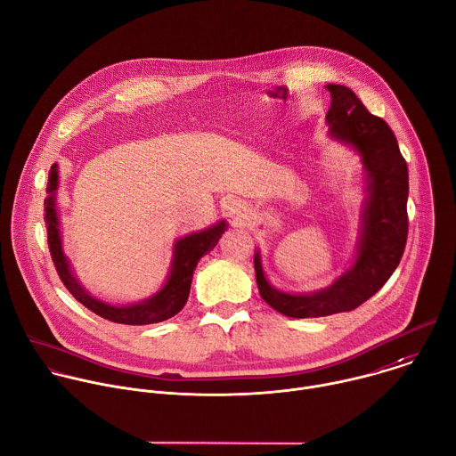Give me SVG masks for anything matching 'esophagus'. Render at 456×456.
<instances>
[{
	"instance_id": "34e87169",
	"label": "esophagus",
	"mask_w": 456,
	"mask_h": 456,
	"mask_svg": "<svg viewBox=\"0 0 456 456\" xmlns=\"http://www.w3.org/2000/svg\"><path fill=\"white\" fill-rule=\"evenodd\" d=\"M227 211V216L229 220L234 224V225H243L247 220H248V209L245 204H241L240 200H231L225 208Z\"/></svg>"
}]
</instances>
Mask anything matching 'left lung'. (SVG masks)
Masks as SVG:
<instances>
[{
  "mask_svg": "<svg viewBox=\"0 0 456 456\" xmlns=\"http://www.w3.org/2000/svg\"><path fill=\"white\" fill-rule=\"evenodd\" d=\"M326 89L331 94L328 134L360 156L365 202L353 265L322 289H277L265 275L259 250L254 254L259 295L268 306L291 319L328 317L363 305L397 268L408 236V167L394 132L381 118L370 114L349 87L328 84Z\"/></svg>",
  "mask_w": 456,
  "mask_h": 456,
  "instance_id": "obj_1",
  "label": "left lung"
}]
</instances>
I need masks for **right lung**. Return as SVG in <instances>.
I'll use <instances>...</instances> for the list:
<instances>
[{
	"instance_id": "right-lung-1",
	"label": "right lung",
	"mask_w": 456,
	"mask_h": 456,
	"mask_svg": "<svg viewBox=\"0 0 456 456\" xmlns=\"http://www.w3.org/2000/svg\"><path fill=\"white\" fill-rule=\"evenodd\" d=\"M57 190H59V165H52L48 174L46 199H45V220L48 227V245L53 265L59 272L61 281L69 289V293L82 302V305L93 314L126 326H146L158 324L177 315L190 297V288L193 281V272L202 256L211 252L222 234L227 231V222L220 220L204 231L186 234L174 243V257L170 263V273L165 284L144 300L128 302V305H112V302L102 300L84 288V284L75 275L68 256L62 250L61 236V218L57 208Z\"/></svg>"
}]
</instances>
